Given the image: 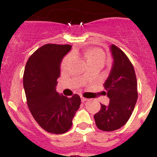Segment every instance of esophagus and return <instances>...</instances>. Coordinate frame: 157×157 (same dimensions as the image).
<instances>
[{"label": "esophagus", "instance_id": "esophagus-1", "mask_svg": "<svg viewBox=\"0 0 157 157\" xmlns=\"http://www.w3.org/2000/svg\"><path fill=\"white\" fill-rule=\"evenodd\" d=\"M87 98H83L82 96H81V101H82V102H86V101H87Z\"/></svg>", "mask_w": 157, "mask_h": 157}]
</instances>
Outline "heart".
Returning <instances> with one entry per match:
<instances>
[{"label": "heart", "instance_id": "b5f03b06", "mask_svg": "<svg viewBox=\"0 0 157 157\" xmlns=\"http://www.w3.org/2000/svg\"><path fill=\"white\" fill-rule=\"evenodd\" d=\"M76 53V52H75ZM83 57L87 63L91 61H104V52L98 48H88L82 52ZM71 59V55H67L63 58L62 61V67H65Z\"/></svg>", "mask_w": 157, "mask_h": 157}]
</instances>
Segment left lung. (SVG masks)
<instances>
[{
    "mask_svg": "<svg viewBox=\"0 0 157 157\" xmlns=\"http://www.w3.org/2000/svg\"><path fill=\"white\" fill-rule=\"evenodd\" d=\"M113 64L104 86L109 105L101 104V110L94 115L96 125L104 131H113L124 126L130 119L138 99V83L130 60L120 48L110 47Z\"/></svg>",
    "mask_w": 157,
    "mask_h": 157,
    "instance_id": "obj_1",
    "label": "left lung"
}]
</instances>
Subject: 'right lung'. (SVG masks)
<instances>
[{"label":"right lung","instance_id":"obj_1","mask_svg":"<svg viewBox=\"0 0 157 157\" xmlns=\"http://www.w3.org/2000/svg\"><path fill=\"white\" fill-rule=\"evenodd\" d=\"M71 48L70 45L46 44L29 57L23 74L27 103L40 127L51 134L66 133L79 109L81 98L59 95L56 90L60 63Z\"/></svg>","mask_w":157,"mask_h":157}]
</instances>
